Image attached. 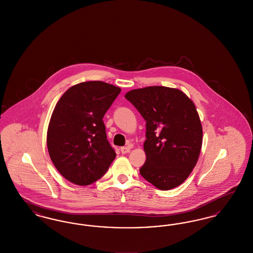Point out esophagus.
<instances>
[{
    "label": "esophagus",
    "mask_w": 253,
    "mask_h": 253,
    "mask_svg": "<svg viewBox=\"0 0 253 253\" xmlns=\"http://www.w3.org/2000/svg\"><path fill=\"white\" fill-rule=\"evenodd\" d=\"M130 151H131L130 147H121V154H123V155L130 153Z\"/></svg>",
    "instance_id": "obj_1"
}]
</instances>
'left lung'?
Masks as SVG:
<instances>
[{
  "instance_id": "obj_1",
  "label": "left lung",
  "mask_w": 253,
  "mask_h": 253,
  "mask_svg": "<svg viewBox=\"0 0 253 253\" xmlns=\"http://www.w3.org/2000/svg\"><path fill=\"white\" fill-rule=\"evenodd\" d=\"M125 97L146 121L140 174L162 191L179 186L193 171L202 147V125L193 100L165 86L134 89Z\"/></svg>"
}]
</instances>
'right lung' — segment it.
Masks as SVG:
<instances>
[{"mask_svg": "<svg viewBox=\"0 0 253 253\" xmlns=\"http://www.w3.org/2000/svg\"><path fill=\"white\" fill-rule=\"evenodd\" d=\"M121 89L103 82L70 87L59 99L47 130V149L60 174L87 186L107 171L116 157L102 121Z\"/></svg>", "mask_w": 253, "mask_h": 253, "instance_id": "obj_1", "label": "right lung"}]
</instances>
